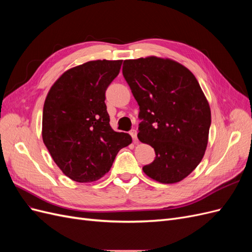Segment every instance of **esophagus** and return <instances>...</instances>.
<instances>
[{
  "mask_svg": "<svg viewBox=\"0 0 252 252\" xmlns=\"http://www.w3.org/2000/svg\"><path fill=\"white\" fill-rule=\"evenodd\" d=\"M130 135H131V138H132V140H133L134 143L138 142V132H136V130H134V129H132V130L130 131Z\"/></svg>",
  "mask_w": 252,
  "mask_h": 252,
  "instance_id": "1",
  "label": "esophagus"
}]
</instances>
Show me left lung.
<instances>
[{"label":"left lung","mask_w":252,"mask_h":252,"mask_svg":"<svg viewBox=\"0 0 252 252\" xmlns=\"http://www.w3.org/2000/svg\"><path fill=\"white\" fill-rule=\"evenodd\" d=\"M123 75L138 102V138L156 152L143 171L163 184L185 179L208 143L211 112L199 82L186 67L157 57L126 60Z\"/></svg>","instance_id":"1"}]
</instances>
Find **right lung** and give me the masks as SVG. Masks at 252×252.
Instances as JSON below:
<instances>
[{
    "mask_svg": "<svg viewBox=\"0 0 252 252\" xmlns=\"http://www.w3.org/2000/svg\"><path fill=\"white\" fill-rule=\"evenodd\" d=\"M122 61L97 60L61 75L43 108L42 136L53 161L75 182L101 179L118 152L132 142L110 127L105 93L118 77Z\"/></svg>",
    "mask_w": 252,
    "mask_h": 252,
    "instance_id": "right-lung-1",
    "label": "right lung"
}]
</instances>
